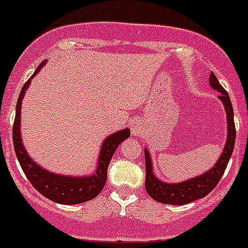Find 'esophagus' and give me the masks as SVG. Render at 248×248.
<instances>
[{
  "label": "esophagus",
  "mask_w": 248,
  "mask_h": 248,
  "mask_svg": "<svg viewBox=\"0 0 248 248\" xmlns=\"http://www.w3.org/2000/svg\"><path fill=\"white\" fill-rule=\"evenodd\" d=\"M131 133H133V135H135V137L141 134V133H143V125H141V123L135 122L134 124H133V126H131Z\"/></svg>",
  "instance_id": "obj_1"
}]
</instances>
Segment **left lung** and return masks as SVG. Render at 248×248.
I'll use <instances>...</instances> for the list:
<instances>
[{
    "instance_id": "1",
    "label": "left lung",
    "mask_w": 248,
    "mask_h": 248,
    "mask_svg": "<svg viewBox=\"0 0 248 248\" xmlns=\"http://www.w3.org/2000/svg\"><path fill=\"white\" fill-rule=\"evenodd\" d=\"M210 87L220 93L218 99L222 102L225 110H226L227 139L225 148H223L216 164H214L210 170L192 177V179H189V180L181 181V183H166V181H161L160 179H157L153 170L150 153L145 148L144 150L145 151L146 169L145 189L149 196L157 202L168 203V205H185V203L205 198L206 195L210 194L215 186L217 185L223 172L226 170V166L232 155V151H233V146H235L236 129L235 122H233V109H232L229 94L222 88V85L218 83L217 78L212 72L210 74Z\"/></svg>"
}]
</instances>
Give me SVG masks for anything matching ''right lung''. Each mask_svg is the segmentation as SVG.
<instances>
[{"mask_svg": "<svg viewBox=\"0 0 248 248\" xmlns=\"http://www.w3.org/2000/svg\"><path fill=\"white\" fill-rule=\"evenodd\" d=\"M46 63H47V61H43L38 65L33 76L25 83L21 93H19L12 131L13 146H15V151H16V156L19 161V165H21L22 170H23L25 175L30 180V183L33 185L34 189L38 190V192H41L45 198L49 199V200L54 201L57 203L77 205V203H82L97 198L99 192L102 191L105 183H107V172H108V166L109 163H110L111 156L115 153L119 144L130 137V129L125 128L107 137V139L103 141L102 146H100L97 169L91 175L71 176V175L54 174V172L48 171L47 169L38 165L27 154V150H26L23 143H22L21 105L22 99L25 97L27 88L31 84V80L45 67Z\"/></svg>", "mask_w": 248, "mask_h": 248, "instance_id": "1", "label": "right lung"}]
</instances>
